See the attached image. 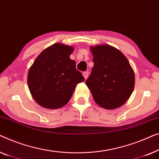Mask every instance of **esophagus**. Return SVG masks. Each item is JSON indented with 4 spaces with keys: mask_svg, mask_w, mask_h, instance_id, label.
Wrapping results in <instances>:
<instances>
[{
    "mask_svg": "<svg viewBox=\"0 0 159 159\" xmlns=\"http://www.w3.org/2000/svg\"><path fill=\"white\" fill-rule=\"evenodd\" d=\"M83 75H84L85 80H86L87 78H88V76H89V73H88V72H84L83 73Z\"/></svg>",
    "mask_w": 159,
    "mask_h": 159,
    "instance_id": "obj_1",
    "label": "esophagus"
}]
</instances>
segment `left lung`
Instances as JSON below:
<instances>
[{"label":"left lung","mask_w":159,"mask_h":159,"mask_svg":"<svg viewBox=\"0 0 159 159\" xmlns=\"http://www.w3.org/2000/svg\"><path fill=\"white\" fill-rule=\"evenodd\" d=\"M94 63L86 84L95 102L114 109L129 99L135 86V73L127 57L109 44L90 48Z\"/></svg>","instance_id":"1"}]
</instances>
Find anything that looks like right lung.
Wrapping results in <instances>:
<instances>
[{
  "instance_id": "obj_1",
  "label": "right lung",
  "mask_w": 159,
  "mask_h": 159,
  "mask_svg": "<svg viewBox=\"0 0 159 159\" xmlns=\"http://www.w3.org/2000/svg\"><path fill=\"white\" fill-rule=\"evenodd\" d=\"M74 48L55 43L42 51L29 70L27 83L33 99L47 109L63 107L78 84L84 81L70 55Z\"/></svg>"
}]
</instances>
